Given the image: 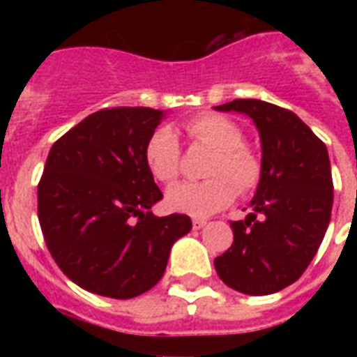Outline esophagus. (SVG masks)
<instances>
[{"mask_svg": "<svg viewBox=\"0 0 357 357\" xmlns=\"http://www.w3.org/2000/svg\"><path fill=\"white\" fill-rule=\"evenodd\" d=\"M204 225H206V220H202V218H195V220H193L195 229H202Z\"/></svg>", "mask_w": 357, "mask_h": 357, "instance_id": "obj_1", "label": "esophagus"}]
</instances>
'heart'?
Wrapping results in <instances>:
<instances>
[{
  "label": "heart",
  "instance_id": "obj_1",
  "mask_svg": "<svg viewBox=\"0 0 357 357\" xmlns=\"http://www.w3.org/2000/svg\"><path fill=\"white\" fill-rule=\"evenodd\" d=\"M185 133L193 145L212 151L201 183L172 187L166 204L189 216H208L224 208L235 195H250L262 179V160L245 143V133L229 118L216 112H202L185 122ZM145 164L151 176L164 185H172L181 172V147L176 135L160 128L145 145Z\"/></svg>",
  "mask_w": 357,
  "mask_h": 357
}]
</instances>
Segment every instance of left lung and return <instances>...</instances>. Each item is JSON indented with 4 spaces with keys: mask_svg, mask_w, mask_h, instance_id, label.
Segmentation results:
<instances>
[{
    "mask_svg": "<svg viewBox=\"0 0 357 357\" xmlns=\"http://www.w3.org/2000/svg\"><path fill=\"white\" fill-rule=\"evenodd\" d=\"M255 120L262 139V179L247 220L231 222L233 245L214 260L220 279L264 296L292 284L321 245L333 210L327 147L294 112L258 99L216 107Z\"/></svg>",
    "mask_w": 357,
    "mask_h": 357,
    "instance_id": "obj_1",
    "label": "left lung"
}]
</instances>
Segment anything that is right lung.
<instances>
[{
  "label": "right lung",
  "mask_w": 357,
  "mask_h": 357,
  "mask_svg": "<svg viewBox=\"0 0 357 357\" xmlns=\"http://www.w3.org/2000/svg\"><path fill=\"white\" fill-rule=\"evenodd\" d=\"M162 110L109 107L84 118L51 147L38 183V220L50 255L70 281L109 298L153 289L191 218H158L162 199L145 145Z\"/></svg>",
  "instance_id": "obj_1"
}]
</instances>
